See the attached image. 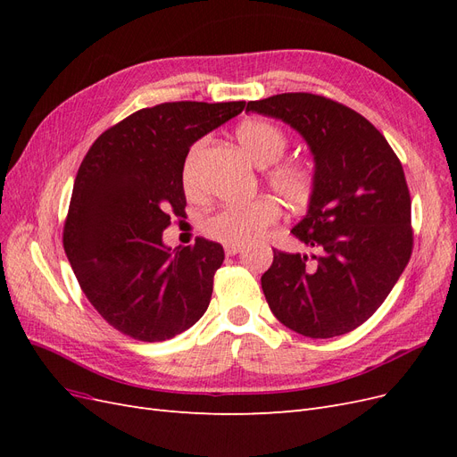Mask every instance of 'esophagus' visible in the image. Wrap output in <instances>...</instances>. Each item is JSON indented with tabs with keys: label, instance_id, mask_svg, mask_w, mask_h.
Returning a JSON list of instances; mask_svg holds the SVG:
<instances>
[{
	"label": "esophagus",
	"instance_id": "esophagus-1",
	"mask_svg": "<svg viewBox=\"0 0 457 457\" xmlns=\"http://www.w3.org/2000/svg\"><path fill=\"white\" fill-rule=\"evenodd\" d=\"M242 252V245H225V253L227 255H237Z\"/></svg>",
	"mask_w": 457,
	"mask_h": 457
}]
</instances>
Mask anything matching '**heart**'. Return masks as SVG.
Returning a JSON list of instances; mask_svg holds the SVG:
<instances>
[{
    "label": "heart",
    "mask_w": 457,
    "mask_h": 457,
    "mask_svg": "<svg viewBox=\"0 0 457 457\" xmlns=\"http://www.w3.org/2000/svg\"><path fill=\"white\" fill-rule=\"evenodd\" d=\"M237 139L257 168H271L267 171L269 187L286 204L292 207L305 205L314 192V171L309 163L297 160L278 162L289 146V139L282 128L270 121L252 120L245 121L237 131ZM200 146V145H198ZM198 146L192 148L183 168V181L187 192L196 190L195 154ZM280 212L270 200H253L238 205H227L212 213L204 220L207 237L225 245H244L261 238L270 227L278 223Z\"/></svg>",
    "instance_id": "heart-1"
}]
</instances>
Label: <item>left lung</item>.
I'll return each instance as SVG.
<instances>
[{"instance_id":"obj_1","label":"left lung","mask_w":457,"mask_h":457,"mask_svg":"<svg viewBox=\"0 0 457 457\" xmlns=\"http://www.w3.org/2000/svg\"><path fill=\"white\" fill-rule=\"evenodd\" d=\"M305 139L314 192L292 234L318 255L274 252L261 276L278 320L312 339L349 334L391 294L411 255V200L403 163L354 110L312 93L247 103Z\"/></svg>"}]
</instances>
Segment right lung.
I'll use <instances>...</instances> for the list:
<instances>
[{"label":"right lung","mask_w":457,"mask_h":457,"mask_svg":"<svg viewBox=\"0 0 457 457\" xmlns=\"http://www.w3.org/2000/svg\"><path fill=\"white\" fill-rule=\"evenodd\" d=\"M234 103H163L106 129L81 162L64 252L104 320L139 341H165L195 326L210 305L223 245L196 238L175 250L162 234L185 212L190 146L244 110Z\"/></svg>","instance_id":"right-lung-1"}]
</instances>
